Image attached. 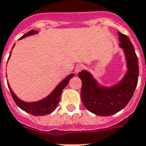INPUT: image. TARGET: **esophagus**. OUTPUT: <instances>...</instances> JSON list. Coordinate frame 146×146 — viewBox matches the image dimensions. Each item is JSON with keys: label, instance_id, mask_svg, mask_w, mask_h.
<instances>
[{"label": "esophagus", "instance_id": "34e87169", "mask_svg": "<svg viewBox=\"0 0 146 146\" xmlns=\"http://www.w3.org/2000/svg\"><path fill=\"white\" fill-rule=\"evenodd\" d=\"M83 70V66L82 64H79L76 66L75 68V73H78L79 72H81V71Z\"/></svg>", "mask_w": 146, "mask_h": 146}]
</instances>
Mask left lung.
<instances>
[{
	"label": "left lung",
	"instance_id": "1",
	"mask_svg": "<svg viewBox=\"0 0 146 146\" xmlns=\"http://www.w3.org/2000/svg\"><path fill=\"white\" fill-rule=\"evenodd\" d=\"M120 43L125 56L127 70L117 83L111 86L100 84L89 71L78 73L82 81L81 100L90 112L101 116H109L119 112L132 99L138 83L139 62L134 46L129 38L118 32Z\"/></svg>",
	"mask_w": 146,
	"mask_h": 146
}]
</instances>
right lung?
Returning a JSON list of instances; mask_svg holds the SVG:
<instances>
[{"label": "right lung", "mask_w": 146, "mask_h": 146, "mask_svg": "<svg viewBox=\"0 0 146 146\" xmlns=\"http://www.w3.org/2000/svg\"><path fill=\"white\" fill-rule=\"evenodd\" d=\"M36 33H38V31L31 30L27 33H25L24 36H21L20 40L25 38L27 36H32V35H34ZM14 45L15 44H14L12 49L14 48ZM11 51L10 56H9V58L11 56ZM73 76H74L73 73H71L69 76H67L64 80H63L58 85L56 86L55 89L53 90V92L50 95L43 98L42 100H39V101L32 102V103L25 102V101H23L21 99H19L16 96V94L13 92L12 89L9 85L8 82H7V85H8L9 90H10L12 97H13V100H14L15 103L21 108V110H24L27 113H30L31 115H35V116H42V115H46L48 114H50L56 110V108L60 100L61 93L63 92V90L68 85L69 81L70 80L71 78H73Z\"/></svg>", "instance_id": "add662e5"}]
</instances>
